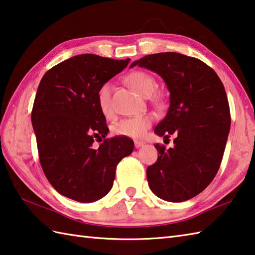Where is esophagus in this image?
<instances>
[{
	"label": "esophagus",
	"instance_id": "obj_1",
	"mask_svg": "<svg viewBox=\"0 0 255 255\" xmlns=\"http://www.w3.org/2000/svg\"><path fill=\"white\" fill-rule=\"evenodd\" d=\"M143 145H144V143L141 142V141H135L134 142V146L136 147V148H139L141 146H143Z\"/></svg>",
	"mask_w": 255,
	"mask_h": 255
}]
</instances>
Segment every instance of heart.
Returning <instances> with one entry per match:
<instances>
[{
    "mask_svg": "<svg viewBox=\"0 0 255 255\" xmlns=\"http://www.w3.org/2000/svg\"><path fill=\"white\" fill-rule=\"evenodd\" d=\"M127 80L133 89L143 97H149L157 87L154 77L144 71H134L127 77ZM112 84L105 82L99 88L97 92V100L99 108L106 117L113 113L112 103ZM154 118L150 114H143L139 117L122 119L112 127V132L118 136L137 138L142 137L147 129L152 127Z\"/></svg>",
    "mask_w": 255,
    "mask_h": 255,
    "instance_id": "heart-1",
    "label": "heart"
}]
</instances>
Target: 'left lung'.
Listing matches in <instances>:
<instances>
[{"label": "left lung", "instance_id": "1", "mask_svg": "<svg viewBox=\"0 0 255 255\" xmlns=\"http://www.w3.org/2000/svg\"><path fill=\"white\" fill-rule=\"evenodd\" d=\"M163 78L170 105L154 132L175 146L155 144L157 160L146 169L150 190L160 199L181 202L207 188L225 153L231 126L227 93L215 70L194 57L178 53L147 55L134 61Z\"/></svg>", "mask_w": 255, "mask_h": 255}]
</instances>
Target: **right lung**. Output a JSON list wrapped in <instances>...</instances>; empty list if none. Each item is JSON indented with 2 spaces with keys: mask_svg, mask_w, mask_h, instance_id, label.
Masks as SVG:
<instances>
[{
  "mask_svg": "<svg viewBox=\"0 0 255 255\" xmlns=\"http://www.w3.org/2000/svg\"><path fill=\"white\" fill-rule=\"evenodd\" d=\"M129 60L78 55L41 78L32 110L39 162L50 185L67 198L101 199L112 188L119 162L133 152L131 138H106L109 128L97 100L100 86ZM98 138L104 141L95 148Z\"/></svg>",
  "mask_w": 255,
  "mask_h": 255,
  "instance_id": "add662e5",
  "label": "right lung"
}]
</instances>
